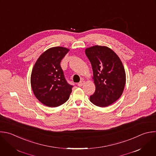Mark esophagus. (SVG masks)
<instances>
[{
    "instance_id": "34e87169",
    "label": "esophagus",
    "mask_w": 156,
    "mask_h": 156,
    "mask_svg": "<svg viewBox=\"0 0 156 156\" xmlns=\"http://www.w3.org/2000/svg\"><path fill=\"white\" fill-rule=\"evenodd\" d=\"M84 83H85V81L83 80L80 81L78 83V86L79 87H81V86H82L84 84Z\"/></svg>"
}]
</instances>
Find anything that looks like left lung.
Here are the masks:
<instances>
[{"label":"left lung","instance_id":"left-lung-1","mask_svg":"<svg viewBox=\"0 0 156 156\" xmlns=\"http://www.w3.org/2000/svg\"><path fill=\"white\" fill-rule=\"evenodd\" d=\"M91 63L95 90L90 101L96 106L106 107L116 101L122 95L126 75L119 56L110 48L95 45L85 49Z\"/></svg>","mask_w":156,"mask_h":156}]
</instances>
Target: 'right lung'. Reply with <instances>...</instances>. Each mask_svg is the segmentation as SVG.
<instances>
[{"mask_svg": "<svg viewBox=\"0 0 156 156\" xmlns=\"http://www.w3.org/2000/svg\"><path fill=\"white\" fill-rule=\"evenodd\" d=\"M69 49L55 46L40 56L32 69L30 84L36 98L49 107L61 105L68 100L72 86L65 79L60 63Z\"/></svg>", "mask_w": 156, "mask_h": 156, "instance_id": "add662e5", "label": "right lung"}]
</instances>
